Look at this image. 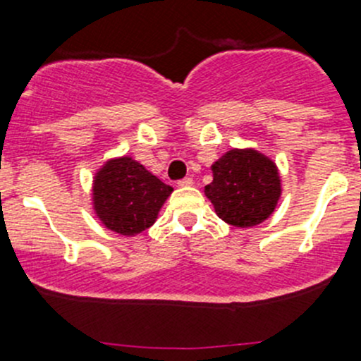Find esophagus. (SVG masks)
I'll return each instance as SVG.
<instances>
[{"mask_svg":"<svg viewBox=\"0 0 361 361\" xmlns=\"http://www.w3.org/2000/svg\"><path fill=\"white\" fill-rule=\"evenodd\" d=\"M178 185H180V187H192V185H194V180H192L190 176L183 178V180L178 181Z\"/></svg>","mask_w":361,"mask_h":361,"instance_id":"1","label":"esophagus"}]
</instances>
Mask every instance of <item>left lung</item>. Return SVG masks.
I'll return each mask as SVG.
<instances>
[{
  "instance_id": "obj_1",
  "label": "left lung",
  "mask_w": 361,
  "mask_h": 361,
  "mask_svg": "<svg viewBox=\"0 0 361 361\" xmlns=\"http://www.w3.org/2000/svg\"><path fill=\"white\" fill-rule=\"evenodd\" d=\"M204 194L228 225L248 228L274 213L281 197L278 166L253 148H232L211 166Z\"/></svg>"
}]
</instances>
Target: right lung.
Here are the masks:
<instances>
[{
    "mask_svg": "<svg viewBox=\"0 0 361 361\" xmlns=\"http://www.w3.org/2000/svg\"><path fill=\"white\" fill-rule=\"evenodd\" d=\"M173 187L133 157L110 159L94 176L92 204L108 231L137 235L155 224Z\"/></svg>",
    "mask_w": 361,
    "mask_h": 361,
    "instance_id": "right-lung-1",
    "label": "right lung"
}]
</instances>
